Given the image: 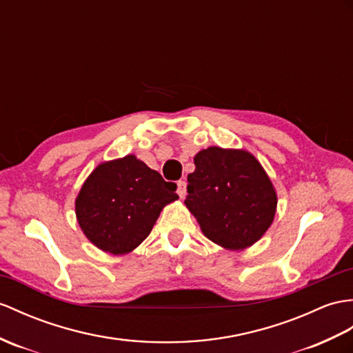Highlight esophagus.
Here are the masks:
<instances>
[{
  "instance_id": "obj_1",
  "label": "esophagus",
  "mask_w": 353,
  "mask_h": 353,
  "mask_svg": "<svg viewBox=\"0 0 353 353\" xmlns=\"http://www.w3.org/2000/svg\"><path fill=\"white\" fill-rule=\"evenodd\" d=\"M177 194L180 199H185L186 195V182H183V180H180V182L177 183Z\"/></svg>"
}]
</instances>
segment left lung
Instances as JSON below:
<instances>
[{"label":"left lung","instance_id":"left-lung-1","mask_svg":"<svg viewBox=\"0 0 353 353\" xmlns=\"http://www.w3.org/2000/svg\"><path fill=\"white\" fill-rule=\"evenodd\" d=\"M185 204L201 232L227 250L251 247L275 216L276 192L251 153L209 147L195 154Z\"/></svg>","mask_w":353,"mask_h":353}]
</instances>
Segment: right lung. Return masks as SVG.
<instances>
[{
    "instance_id": "1",
    "label": "right lung",
    "mask_w": 353,
    "mask_h": 353,
    "mask_svg": "<svg viewBox=\"0 0 353 353\" xmlns=\"http://www.w3.org/2000/svg\"><path fill=\"white\" fill-rule=\"evenodd\" d=\"M177 185L134 154L97 165L77 196V219L97 248L121 256L135 250L163 206L179 199Z\"/></svg>"
}]
</instances>
